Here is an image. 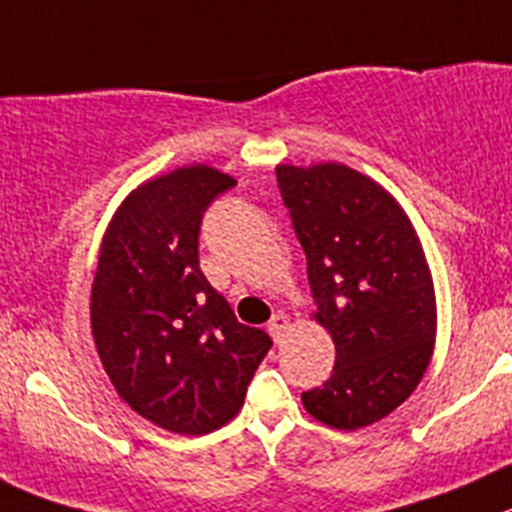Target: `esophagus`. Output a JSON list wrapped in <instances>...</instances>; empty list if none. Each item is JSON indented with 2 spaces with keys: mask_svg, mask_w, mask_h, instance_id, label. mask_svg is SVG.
Here are the masks:
<instances>
[{
  "mask_svg": "<svg viewBox=\"0 0 512 512\" xmlns=\"http://www.w3.org/2000/svg\"><path fill=\"white\" fill-rule=\"evenodd\" d=\"M290 328V318L285 313H278V315H272V321H270V333L275 341H283V336L288 333Z\"/></svg>",
  "mask_w": 512,
  "mask_h": 512,
  "instance_id": "34e87169",
  "label": "esophagus"
}]
</instances>
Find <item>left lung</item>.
Wrapping results in <instances>:
<instances>
[{
    "label": "left lung",
    "mask_w": 512,
    "mask_h": 512,
    "mask_svg": "<svg viewBox=\"0 0 512 512\" xmlns=\"http://www.w3.org/2000/svg\"><path fill=\"white\" fill-rule=\"evenodd\" d=\"M278 184L308 260L315 323L333 338L331 379L303 394L333 429L369 427L412 396L437 338L432 270L389 189L338 161L278 164Z\"/></svg>",
    "instance_id": "obj_1"
}]
</instances>
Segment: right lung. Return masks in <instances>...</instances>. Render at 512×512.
<instances>
[{
    "mask_svg": "<svg viewBox=\"0 0 512 512\" xmlns=\"http://www.w3.org/2000/svg\"><path fill=\"white\" fill-rule=\"evenodd\" d=\"M234 176L179 166L126 194L98 247L90 331L138 417L202 437L237 417L272 341L242 326L199 270V224Z\"/></svg>",
    "mask_w": 512,
    "mask_h": 512,
    "instance_id": "obj_1",
    "label": "right lung"
}]
</instances>
